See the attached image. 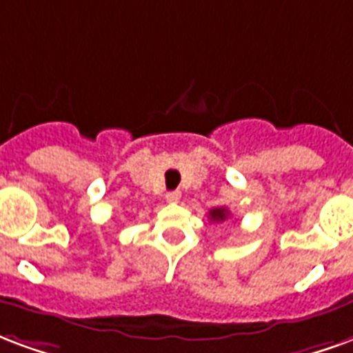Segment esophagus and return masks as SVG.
<instances>
[{"instance_id":"1","label":"esophagus","mask_w":353,"mask_h":353,"mask_svg":"<svg viewBox=\"0 0 353 353\" xmlns=\"http://www.w3.org/2000/svg\"><path fill=\"white\" fill-rule=\"evenodd\" d=\"M179 198H181V192H179V190H170V192H166V202L168 203H177L179 202Z\"/></svg>"}]
</instances>
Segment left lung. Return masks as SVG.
I'll use <instances>...</instances> for the list:
<instances>
[{
  "mask_svg": "<svg viewBox=\"0 0 353 353\" xmlns=\"http://www.w3.org/2000/svg\"><path fill=\"white\" fill-rule=\"evenodd\" d=\"M230 211L226 208H213L210 211V221L211 223H224L228 219Z\"/></svg>",
  "mask_w": 353,
  "mask_h": 353,
  "instance_id": "left-lung-1",
  "label": "left lung"
}]
</instances>
